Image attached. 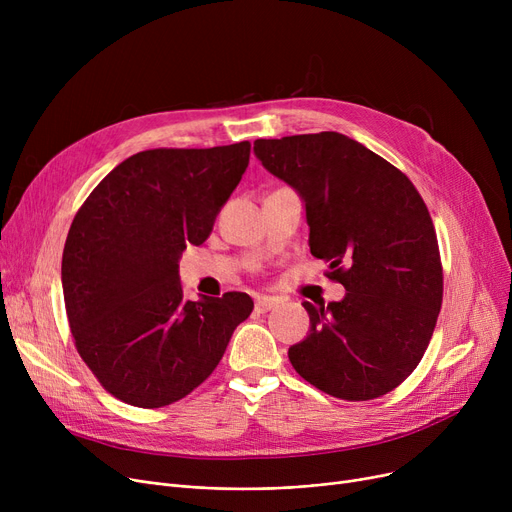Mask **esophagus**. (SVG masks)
Returning <instances> with one entry per match:
<instances>
[{"mask_svg": "<svg viewBox=\"0 0 512 512\" xmlns=\"http://www.w3.org/2000/svg\"><path fill=\"white\" fill-rule=\"evenodd\" d=\"M276 305H278V303H276L274 299L263 297V299H257V301H255V311H257V313H267V311H272Z\"/></svg>", "mask_w": 512, "mask_h": 512, "instance_id": "1", "label": "esophagus"}]
</instances>
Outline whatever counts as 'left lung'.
I'll list each match as a JSON object with an SVG mask.
<instances>
[{
  "label": "left lung",
  "mask_w": 512,
  "mask_h": 512,
  "mask_svg": "<svg viewBox=\"0 0 512 512\" xmlns=\"http://www.w3.org/2000/svg\"><path fill=\"white\" fill-rule=\"evenodd\" d=\"M255 155L299 191L311 255L346 288L309 301V336L288 348L303 380L342 400L392 392L419 365L442 307L436 228L413 182L338 132L257 139Z\"/></svg>",
  "instance_id": "obj_1"
}]
</instances>
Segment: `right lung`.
Wrapping results in <instances>:
<instances>
[{
    "instance_id": "obj_1",
    "label": "right lung",
    "mask_w": 512,
    "mask_h": 512,
    "mask_svg": "<svg viewBox=\"0 0 512 512\" xmlns=\"http://www.w3.org/2000/svg\"><path fill=\"white\" fill-rule=\"evenodd\" d=\"M251 143L147 149L124 159L76 211L62 286L78 355L132 407L159 409L201 386L253 311L247 292L186 301L178 259L203 245L249 166Z\"/></svg>"
}]
</instances>
